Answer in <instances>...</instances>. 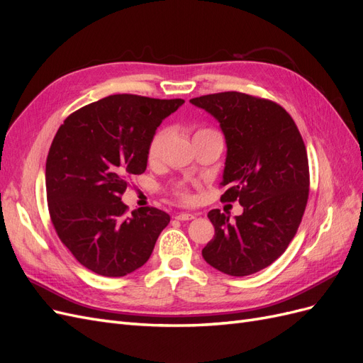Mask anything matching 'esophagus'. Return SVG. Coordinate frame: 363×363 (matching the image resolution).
<instances>
[{
    "mask_svg": "<svg viewBox=\"0 0 363 363\" xmlns=\"http://www.w3.org/2000/svg\"><path fill=\"white\" fill-rule=\"evenodd\" d=\"M195 215L194 213H179L177 216H175V219H179V221H191V219H194Z\"/></svg>",
    "mask_w": 363,
    "mask_h": 363,
    "instance_id": "1",
    "label": "esophagus"
}]
</instances>
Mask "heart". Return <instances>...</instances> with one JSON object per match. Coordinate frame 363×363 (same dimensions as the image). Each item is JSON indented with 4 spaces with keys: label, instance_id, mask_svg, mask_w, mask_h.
<instances>
[{
    "label": "heart",
    "instance_id": "1",
    "mask_svg": "<svg viewBox=\"0 0 363 363\" xmlns=\"http://www.w3.org/2000/svg\"><path fill=\"white\" fill-rule=\"evenodd\" d=\"M207 136H219V133L213 128H200L196 130L194 133V140L195 139H200V138H207ZM164 139H167V131L164 130H159L156 131L152 138L150 139V144H148V150H147V157L150 162H156L160 157V152L164 144ZM174 194L179 196L180 200L183 201H191L192 196L189 194V191L186 189V186L183 184H177L174 189Z\"/></svg>",
    "mask_w": 363,
    "mask_h": 363
}]
</instances>
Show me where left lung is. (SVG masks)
<instances>
[{"label": "left lung", "mask_w": 363, "mask_h": 363, "mask_svg": "<svg viewBox=\"0 0 363 363\" xmlns=\"http://www.w3.org/2000/svg\"><path fill=\"white\" fill-rule=\"evenodd\" d=\"M211 113L225 136L221 201H239L244 213L230 223L207 213L213 239L203 248L208 265L244 277L269 267L294 239L309 199V162L291 115L265 98L219 92L192 98Z\"/></svg>", "instance_id": "obj_1"}]
</instances>
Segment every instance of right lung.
<instances>
[{
	"label": "right lung",
	"instance_id": "obj_1",
	"mask_svg": "<svg viewBox=\"0 0 363 363\" xmlns=\"http://www.w3.org/2000/svg\"><path fill=\"white\" fill-rule=\"evenodd\" d=\"M184 101L118 94L71 113L48 151L51 223L82 265L123 277L150 259L169 215L156 207L127 213V179L147 169L150 139Z\"/></svg>",
	"mask_w": 363,
	"mask_h": 363
}]
</instances>
